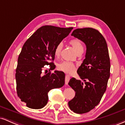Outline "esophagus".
<instances>
[{
    "label": "esophagus",
    "mask_w": 125,
    "mask_h": 125,
    "mask_svg": "<svg viewBox=\"0 0 125 125\" xmlns=\"http://www.w3.org/2000/svg\"><path fill=\"white\" fill-rule=\"evenodd\" d=\"M69 80H70V76L66 74L65 76V84H68V82L69 81Z\"/></svg>",
    "instance_id": "34e87169"
}]
</instances>
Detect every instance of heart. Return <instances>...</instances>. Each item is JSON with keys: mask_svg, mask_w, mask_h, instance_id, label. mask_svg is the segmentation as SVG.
Here are the masks:
<instances>
[{"mask_svg": "<svg viewBox=\"0 0 125 125\" xmlns=\"http://www.w3.org/2000/svg\"><path fill=\"white\" fill-rule=\"evenodd\" d=\"M69 43L73 47V48L74 49V50L77 53L83 51V47L82 43L81 41L78 39H72L69 42ZM62 48L63 44L62 43H59L56 46L54 51V55L56 56H59ZM58 68L60 71L66 73H72L75 69V64L71 62L63 61L62 62L60 63L59 64H58Z\"/></svg>", "mask_w": 125, "mask_h": 125, "instance_id": "1", "label": "heart"}]
</instances>
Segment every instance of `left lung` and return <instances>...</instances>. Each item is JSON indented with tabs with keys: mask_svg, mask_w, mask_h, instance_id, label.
<instances>
[{
	"mask_svg": "<svg viewBox=\"0 0 125 125\" xmlns=\"http://www.w3.org/2000/svg\"><path fill=\"white\" fill-rule=\"evenodd\" d=\"M71 35L86 46L85 59L77 71L84 82L72 77L68 83L75 92L74 97L68 102L69 106L74 113L82 114L96 106L106 90L110 58L106 40L97 30L77 29Z\"/></svg>",
	"mask_w": 125,
	"mask_h": 125,
	"instance_id": "left-lung-1",
	"label": "left lung"
}]
</instances>
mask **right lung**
I'll return each instance as SVG.
<instances>
[{
  "label": "right lung",
  "mask_w": 125,
  "mask_h": 125,
  "mask_svg": "<svg viewBox=\"0 0 125 125\" xmlns=\"http://www.w3.org/2000/svg\"><path fill=\"white\" fill-rule=\"evenodd\" d=\"M73 28H63L43 26L26 41L19 56L16 69V91L18 97L26 106L38 109L48 104V92L64 84L63 72L42 74L46 65L55 68L53 61L56 46L68 36Z\"/></svg>",
  "instance_id": "right-lung-1"
}]
</instances>
